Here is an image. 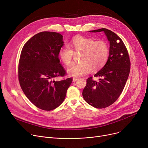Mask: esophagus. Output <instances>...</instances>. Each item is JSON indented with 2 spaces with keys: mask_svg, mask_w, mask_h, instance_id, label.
<instances>
[{
  "mask_svg": "<svg viewBox=\"0 0 148 148\" xmlns=\"http://www.w3.org/2000/svg\"><path fill=\"white\" fill-rule=\"evenodd\" d=\"M77 80H78V79H77V78H75V77H73V82H75Z\"/></svg>",
  "mask_w": 148,
  "mask_h": 148,
  "instance_id": "1",
  "label": "esophagus"
}]
</instances>
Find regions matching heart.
I'll use <instances>...</instances> for the list:
<instances>
[{
  "mask_svg": "<svg viewBox=\"0 0 148 148\" xmlns=\"http://www.w3.org/2000/svg\"><path fill=\"white\" fill-rule=\"evenodd\" d=\"M75 53H82L81 63L74 64L68 69V74L72 77H79L90 73L92 67L95 69L103 67L109 56V47L103 40L95 41L92 38L76 37L70 44ZM74 51L69 45L62 47L59 51V56L66 65L73 62Z\"/></svg>",
  "mask_w": 148,
  "mask_h": 148,
  "instance_id": "obj_1",
  "label": "heart"
}]
</instances>
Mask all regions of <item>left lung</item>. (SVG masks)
I'll return each instance as SVG.
<instances>
[{
	"mask_svg": "<svg viewBox=\"0 0 148 148\" xmlns=\"http://www.w3.org/2000/svg\"><path fill=\"white\" fill-rule=\"evenodd\" d=\"M90 32H104L109 41V56L105 65L94 75L98 82L89 77L83 90V97L90 106L103 108L114 103L125 87L130 71V60L126 47L112 31L102 28Z\"/></svg>",
	"mask_w": 148,
	"mask_h": 148,
	"instance_id": "1",
	"label": "left lung"
}]
</instances>
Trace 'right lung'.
<instances>
[{"label":"right lung","mask_w":148,"mask_h":148,"mask_svg":"<svg viewBox=\"0 0 148 148\" xmlns=\"http://www.w3.org/2000/svg\"><path fill=\"white\" fill-rule=\"evenodd\" d=\"M63 36L54 32H40L23 46L18 64L20 86L30 101L40 109L50 111L65 99L73 79L53 80L66 71L60 64L59 51Z\"/></svg>","instance_id":"1"}]
</instances>
